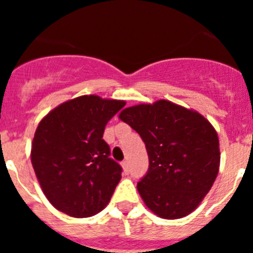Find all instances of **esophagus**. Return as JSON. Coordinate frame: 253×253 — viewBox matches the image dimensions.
I'll use <instances>...</instances> for the list:
<instances>
[{
    "label": "esophagus",
    "mask_w": 253,
    "mask_h": 253,
    "mask_svg": "<svg viewBox=\"0 0 253 253\" xmlns=\"http://www.w3.org/2000/svg\"><path fill=\"white\" fill-rule=\"evenodd\" d=\"M122 166H123V171H124V173H125V175H128V173H129L128 161H123V162H122Z\"/></svg>",
    "instance_id": "esophagus-1"
}]
</instances>
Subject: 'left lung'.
Masks as SVG:
<instances>
[{
  "instance_id": "8db88e82",
  "label": "left lung",
  "mask_w": 253,
  "mask_h": 253,
  "mask_svg": "<svg viewBox=\"0 0 253 253\" xmlns=\"http://www.w3.org/2000/svg\"><path fill=\"white\" fill-rule=\"evenodd\" d=\"M120 120L137 131L149 158L137 189L151 211L184 218L198 208L219 171L218 134L202 114L167 100L126 107Z\"/></svg>"
}]
</instances>
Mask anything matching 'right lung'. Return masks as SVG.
I'll return each instance as SVG.
<instances>
[{
  "label": "right lung",
  "instance_id": "right-lung-1",
  "mask_svg": "<svg viewBox=\"0 0 253 253\" xmlns=\"http://www.w3.org/2000/svg\"><path fill=\"white\" fill-rule=\"evenodd\" d=\"M125 101L84 95L42 119L31 143V163L44 195L69 216L87 218L110 202L122 166L102 139L105 125Z\"/></svg>",
  "mask_w": 253,
  "mask_h": 253
}]
</instances>
